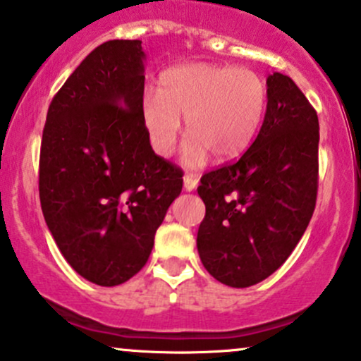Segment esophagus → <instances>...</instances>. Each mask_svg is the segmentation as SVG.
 Listing matches in <instances>:
<instances>
[{"label": "esophagus", "mask_w": 361, "mask_h": 361, "mask_svg": "<svg viewBox=\"0 0 361 361\" xmlns=\"http://www.w3.org/2000/svg\"><path fill=\"white\" fill-rule=\"evenodd\" d=\"M197 185H199V178L195 176V174H185L183 176V187L187 192H192V190L197 188Z\"/></svg>", "instance_id": "obj_1"}]
</instances>
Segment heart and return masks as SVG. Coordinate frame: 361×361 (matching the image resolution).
<instances>
[{
  "label": "heart",
  "instance_id": "heart-1",
  "mask_svg": "<svg viewBox=\"0 0 361 361\" xmlns=\"http://www.w3.org/2000/svg\"><path fill=\"white\" fill-rule=\"evenodd\" d=\"M267 108V84L257 71L217 63H185L161 75L159 90L142 99V121L152 149L171 156L185 116L183 161L200 166L236 157L250 145Z\"/></svg>",
  "mask_w": 361,
  "mask_h": 361
}]
</instances>
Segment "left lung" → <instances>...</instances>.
Here are the masks:
<instances>
[{
  "instance_id": "left-lung-1",
  "label": "left lung",
  "mask_w": 361,
  "mask_h": 361,
  "mask_svg": "<svg viewBox=\"0 0 361 361\" xmlns=\"http://www.w3.org/2000/svg\"><path fill=\"white\" fill-rule=\"evenodd\" d=\"M319 118L288 75L267 77V111L243 156L212 169L197 188L205 217L197 233L204 267L219 283L248 288L291 255L314 214Z\"/></svg>"
}]
</instances>
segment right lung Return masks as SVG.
Wrapping results in <instances>:
<instances>
[{
  "mask_svg": "<svg viewBox=\"0 0 361 361\" xmlns=\"http://www.w3.org/2000/svg\"><path fill=\"white\" fill-rule=\"evenodd\" d=\"M142 41L97 46L47 109L39 199L59 252L82 277L116 286L147 264L154 236L183 187L142 121Z\"/></svg>",
  "mask_w": 361,
  "mask_h": 361,
  "instance_id": "add662e5",
  "label": "right lung"
}]
</instances>
